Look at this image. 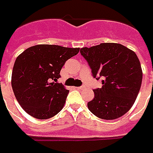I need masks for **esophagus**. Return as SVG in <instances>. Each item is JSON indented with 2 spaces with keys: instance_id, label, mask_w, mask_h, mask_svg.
I'll return each mask as SVG.
<instances>
[{
  "instance_id": "34e87169",
  "label": "esophagus",
  "mask_w": 153,
  "mask_h": 153,
  "mask_svg": "<svg viewBox=\"0 0 153 153\" xmlns=\"http://www.w3.org/2000/svg\"><path fill=\"white\" fill-rule=\"evenodd\" d=\"M77 89H82V88H84V86L83 85H82V86H78V87H76Z\"/></svg>"
}]
</instances>
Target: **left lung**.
Returning a JSON list of instances; mask_svg holds the SVG:
<instances>
[{
  "mask_svg": "<svg viewBox=\"0 0 153 153\" xmlns=\"http://www.w3.org/2000/svg\"><path fill=\"white\" fill-rule=\"evenodd\" d=\"M80 53L93 77L102 82L101 88L93 90L95 96L87 104L90 111L103 120L123 116L134 105L142 84L143 71L136 53L114 43L82 48Z\"/></svg>",
  "mask_w": 153,
  "mask_h": 153,
  "instance_id": "1",
  "label": "left lung"
}]
</instances>
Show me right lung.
<instances>
[{"mask_svg": "<svg viewBox=\"0 0 153 153\" xmlns=\"http://www.w3.org/2000/svg\"><path fill=\"white\" fill-rule=\"evenodd\" d=\"M79 50V48L39 44L17 57L11 85L17 101L26 113L38 120H47L61 111L69 91L57 81L66 61Z\"/></svg>", "mask_w": 153, "mask_h": 153, "instance_id": "right-lung-1", "label": "right lung"}]
</instances>
